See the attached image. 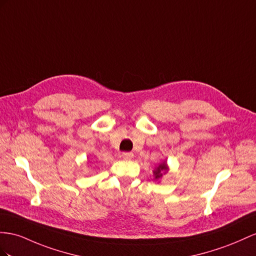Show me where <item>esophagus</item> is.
<instances>
[{
    "mask_svg": "<svg viewBox=\"0 0 256 256\" xmlns=\"http://www.w3.org/2000/svg\"><path fill=\"white\" fill-rule=\"evenodd\" d=\"M133 156H134L133 152H123V154H122V158L126 159V160L133 159Z\"/></svg>",
    "mask_w": 256,
    "mask_h": 256,
    "instance_id": "obj_1",
    "label": "esophagus"
}]
</instances>
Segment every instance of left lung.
<instances>
[{
    "label": "left lung",
    "mask_w": 256,
    "mask_h": 256,
    "mask_svg": "<svg viewBox=\"0 0 256 256\" xmlns=\"http://www.w3.org/2000/svg\"><path fill=\"white\" fill-rule=\"evenodd\" d=\"M168 171V166H166V162H163V163H161V164L156 168V171L154 172V176H156V180H159V178H162V175H163V173L164 172H166Z\"/></svg>",
    "instance_id": "1"
}]
</instances>
